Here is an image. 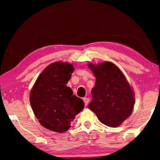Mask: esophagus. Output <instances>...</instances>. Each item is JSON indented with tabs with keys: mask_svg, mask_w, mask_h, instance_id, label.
<instances>
[{
	"mask_svg": "<svg viewBox=\"0 0 160 160\" xmlns=\"http://www.w3.org/2000/svg\"><path fill=\"white\" fill-rule=\"evenodd\" d=\"M83 100H84L85 106H87V105H88V103H89V98H83Z\"/></svg>",
	"mask_w": 160,
	"mask_h": 160,
	"instance_id": "esophagus-1",
	"label": "esophagus"
}]
</instances>
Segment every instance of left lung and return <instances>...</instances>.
I'll return each instance as SVG.
<instances>
[{"label": "left lung", "instance_id": "1", "mask_svg": "<svg viewBox=\"0 0 160 160\" xmlns=\"http://www.w3.org/2000/svg\"><path fill=\"white\" fill-rule=\"evenodd\" d=\"M96 77L92 89V100L88 108L102 124L119 126L130 117L134 107V95L124 74L110 62L98 65L89 64Z\"/></svg>", "mask_w": 160, "mask_h": 160}]
</instances>
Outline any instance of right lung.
<instances>
[{"mask_svg": "<svg viewBox=\"0 0 160 160\" xmlns=\"http://www.w3.org/2000/svg\"><path fill=\"white\" fill-rule=\"evenodd\" d=\"M73 71L69 63H52L39 75L30 92V102L35 116L48 130L66 132L84 108L83 100L66 87Z\"/></svg>", "mask_w": 160, "mask_h": 160, "instance_id": "obj_1", "label": "right lung"}]
</instances>
